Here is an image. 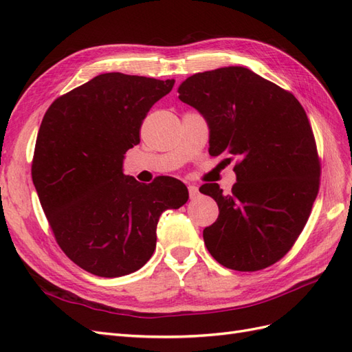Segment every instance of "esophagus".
Here are the masks:
<instances>
[{"label": "esophagus", "mask_w": 352, "mask_h": 352, "mask_svg": "<svg viewBox=\"0 0 352 352\" xmlns=\"http://www.w3.org/2000/svg\"><path fill=\"white\" fill-rule=\"evenodd\" d=\"M188 190H189V197H190V198H197V197L199 195L198 186L194 185V184H189V185H188Z\"/></svg>", "instance_id": "1"}]
</instances>
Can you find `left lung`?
I'll return each instance as SVG.
<instances>
[{
	"label": "left lung",
	"mask_w": 352,
	"mask_h": 352,
	"mask_svg": "<svg viewBox=\"0 0 352 352\" xmlns=\"http://www.w3.org/2000/svg\"><path fill=\"white\" fill-rule=\"evenodd\" d=\"M177 92L207 120L208 153L238 160L232 192L199 188L220 211L202 233L208 252L228 269L269 267L300 236L318 192L320 163L302 105L242 66L195 73Z\"/></svg>",
	"instance_id": "left-lung-1"
}]
</instances>
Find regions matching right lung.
Here are the masks:
<instances>
[{
    "label": "right lung",
    "mask_w": 352,
    "mask_h": 352,
    "mask_svg": "<svg viewBox=\"0 0 352 352\" xmlns=\"http://www.w3.org/2000/svg\"><path fill=\"white\" fill-rule=\"evenodd\" d=\"M173 85L104 73L57 98L42 119L32 180L60 248L92 274L140 270L155 250L162 212L189 198L175 177L144 185L123 173L146 113Z\"/></svg>",
    "instance_id": "add662e5"
}]
</instances>
